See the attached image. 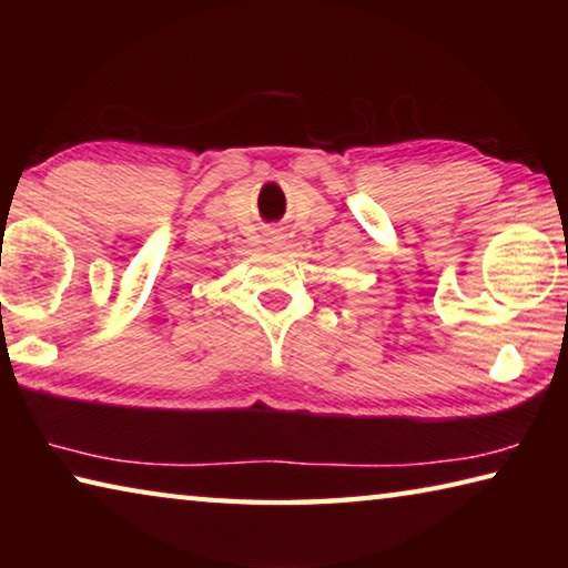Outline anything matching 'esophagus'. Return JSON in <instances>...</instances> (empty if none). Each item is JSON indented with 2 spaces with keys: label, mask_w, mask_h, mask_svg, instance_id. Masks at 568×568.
<instances>
[{
  "label": "esophagus",
  "mask_w": 568,
  "mask_h": 568,
  "mask_svg": "<svg viewBox=\"0 0 568 568\" xmlns=\"http://www.w3.org/2000/svg\"><path fill=\"white\" fill-rule=\"evenodd\" d=\"M265 243L271 245L273 250H281L285 243H287V237H285V233L281 227H273V230H267V235H265Z\"/></svg>",
  "instance_id": "1"
}]
</instances>
